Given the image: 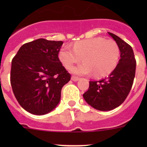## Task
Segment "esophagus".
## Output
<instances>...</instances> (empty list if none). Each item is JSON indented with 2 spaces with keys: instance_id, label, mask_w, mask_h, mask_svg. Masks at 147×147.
<instances>
[{
  "instance_id": "1",
  "label": "esophagus",
  "mask_w": 147,
  "mask_h": 147,
  "mask_svg": "<svg viewBox=\"0 0 147 147\" xmlns=\"http://www.w3.org/2000/svg\"><path fill=\"white\" fill-rule=\"evenodd\" d=\"M79 80H80V78L77 77V76H71V80H72V81L77 82Z\"/></svg>"
}]
</instances>
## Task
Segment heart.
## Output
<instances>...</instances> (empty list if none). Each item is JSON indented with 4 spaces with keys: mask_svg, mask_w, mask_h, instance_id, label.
Listing matches in <instances>:
<instances>
[{
    "mask_svg": "<svg viewBox=\"0 0 147 147\" xmlns=\"http://www.w3.org/2000/svg\"><path fill=\"white\" fill-rule=\"evenodd\" d=\"M119 48L112 40L102 37L86 39L75 42L73 49L62 47L59 52L61 62L67 69L76 63H84L74 67L72 72L80 75L93 74L96 77H102L112 72L119 61Z\"/></svg>",
    "mask_w": 147,
    "mask_h": 147,
    "instance_id": "b5f03b06",
    "label": "heart"
}]
</instances>
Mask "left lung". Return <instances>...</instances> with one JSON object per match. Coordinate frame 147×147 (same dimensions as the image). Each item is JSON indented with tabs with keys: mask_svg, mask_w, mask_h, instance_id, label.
<instances>
[{
	"mask_svg": "<svg viewBox=\"0 0 147 147\" xmlns=\"http://www.w3.org/2000/svg\"><path fill=\"white\" fill-rule=\"evenodd\" d=\"M108 34L120 50L119 63L107 78L100 81H90L88 91L83 94L88 105L101 111L113 110L124 102L136 75V61L132 47L114 34Z\"/></svg>",
	"mask_w": 147,
	"mask_h": 147,
	"instance_id": "8db88e82",
	"label": "left lung"
}]
</instances>
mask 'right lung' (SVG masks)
<instances>
[{"label":"right lung","instance_id":"add662e5","mask_svg":"<svg viewBox=\"0 0 147 147\" xmlns=\"http://www.w3.org/2000/svg\"><path fill=\"white\" fill-rule=\"evenodd\" d=\"M62 41L37 39L23 44L11 61L10 82L18 103L34 115L52 111L71 80L58 57Z\"/></svg>","mask_w":147,"mask_h":147}]
</instances>
